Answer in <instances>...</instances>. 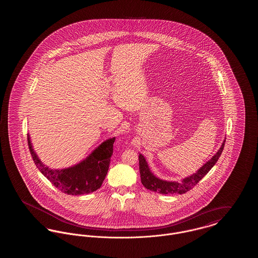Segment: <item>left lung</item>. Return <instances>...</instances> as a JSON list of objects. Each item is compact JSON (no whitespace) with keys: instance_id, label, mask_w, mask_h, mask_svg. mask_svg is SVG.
Returning <instances> with one entry per match:
<instances>
[{"instance_id":"8db88e82","label":"left lung","mask_w":258,"mask_h":258,"mask_svg":"<svg viewBox=\"0 0 258 258\" xmlns=\"http://www.w3.org/2000/svg\"><path fill=\"white\" fill-rule=\"evenodd\" d=\"M224 143H225V140L223 141L221 147L217 152V154L211 160L207 161L200 169H198L197 173L192 174L189 177L184 178L181 182H169V181H164L157 178L150 170L145 158L141 154H139L138 158H139V171H140V177H141V183L147 189L158 194H161V195L185 194L186 191L190 190L195 185H197V183L216 164V162L221 157V153L223 151Z\"/></svg>"}]
</instances>
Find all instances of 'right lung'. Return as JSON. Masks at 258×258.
Instances as JSON below:
<instances>
[{
	"label": "right lung",
	"mask_w": 258,
	"mask_h": 258,
	"mask_svg": "<svg viewBox=\"0 0 258 258\" xmlns=\"http://www.w3.org/2000/svg\"><path fill=\"white\" fill-rule=\"evenodd\" d=\"M114 141L115 137L104 141L87 157L86 160L72 167L58 170L47 167L38 159L28 135V146L38 170L54 186L71 196L90 194L101 186L109 168Z\"/></svg>",
	"instance_id": "right-lung-1"
}]
</instances>
